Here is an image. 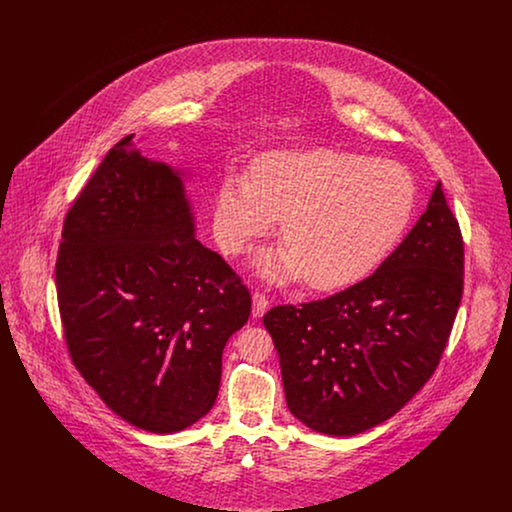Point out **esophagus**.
Returning <instances> with one entry per match:
<instances>
[{
    "label": "esophagus",
    "instance_id": "34e87169",
    "mask_svg": "<svg viewBox=\"0 0 512 512\" xmlns=\"http://www.w3.org/2000/svg\"><path fill=\"white\" fill-rule=\"evenodd\" d=\"M268 309L267 295L263 292L253 293V317L261 318Z\"/></svg>",
    "mask_w": 512,
    "mask_h": 512
}]
</instances>
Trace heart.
I'll use <instances>...</instances> for the list:
<instances>
[{
	"label": "heart",
	"mask_w": 512,
	"mask_h": 512,
	"mask_svg": "<svg viewBox=\"0 0 512 512\" xmlns=\"http://www.w3.org/2000/svg\"><path fill=\"white\" fill-rule=\"evenodd\" d=\"M413 174L393 161L334 149L278 151L253 176L220 184L215 228L228 251L268 234L276 219L284 249L263 263L272 276L313 290L349 286L378 267L411 224Z\"/></svg>",
	"instance_id": "b5f03b06"
}]
</instances>
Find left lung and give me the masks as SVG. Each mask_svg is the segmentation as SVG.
<instances>
[{"label":"left lung","instance_id":"obj_1","mask_svg":"<svg viewBox=\"0 0 512 512\" xmlns=\"http://www.w3.org/2000/svg\"><path fill=\"white\" fill-rule=\"evenodd\" d=\"M463 284V234L438 182L413 230L365 280L263 317L293 416L328 436L391 418L436 372Z\"/></svg>","mask_w":512,"mask_h":512}]
</instances>
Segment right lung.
<instances>
[{
    "label": "right lung",
    "mask_w": 512,
    "mask_h": 512,
    "mask_svg": "<svg viewBox=\"0 0 512 512\" xmlns=\"http://www.w3.org/2000/svg\"><path fill=\"white\" fill-rule=\"evenodd\" d=\"M132 138L109 149L67 211L57 303L71 361L103 403L172 434L215 405L222 349L251 315V293L195 240L180 176Z\"/></svg>",
    "instance_id": "add662e5"
}]
</instances>
